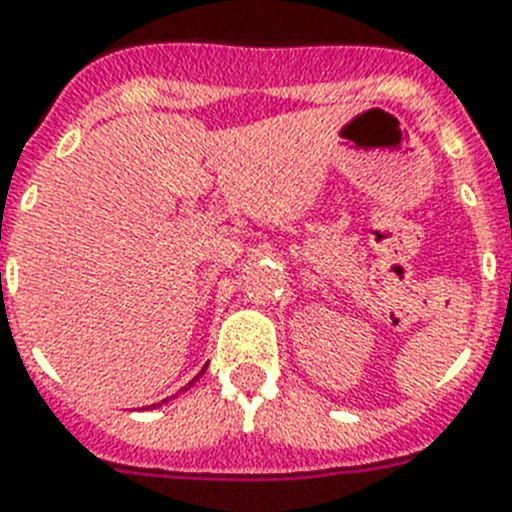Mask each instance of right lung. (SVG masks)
I'll list each match as a JSON object with an SVG mask.
<instances>
[{
    "label": "right lung",
    "instance_id": "add662e5",
    "mask_svg": "<svg viewBox=\"0 0 512 512\" xmlns=\"http://www.w3.org/2000/svg\"><path fill=\"white\" fill-rule=\"evenodd\" d=\"M200 375H203V372H200ZM200 375H197V377H200ZM197 377H195V380H197ZM195 380H192V382H195ZM192 382H190V385H192ZM190 385H187V388H190ZM187 388H184V390H187ZM166 401H169V398H166ZM166 401H161V403H166Z\"/></svg>",
    "mask_w": 512,
    "mask_h": 512
}]
</instances>
